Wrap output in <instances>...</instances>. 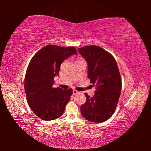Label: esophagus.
<instances>
[{
  "label": "esophagus",
  "instance_id": "34e87169",
  "mask_svg": "<svg viewBox=\"0 0 151 151\" xmlns=\"http://www.w3.org/2000/svg\"><path fill=\"white\" fill-rule=\"evenodd\" d=\"M78 93H79V91H78L77 90H76V89H73V95H76V94Z\"/></svg>",
  "mask_w": 151,
  "mask_h": 151
}]
</instances>
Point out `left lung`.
<instances>
[{"instance_id": "1", "label": "left lung", "mask_w": 151, "mask_h": 151, "mask_svg": "<svg viewBox=\"0 0 151 151\" xmlns=\"http://www.w3.org/2000/svg\"><path fill=\"white\" fill-rule=\"evenodd\" d=\"M88 63V78L96 86L93 97L85 93L86 102L81 107L82 116L93 123L110 119L116 109L121 91V78L114 57L96 45L78 48Z\"/></svg>"}]
</instances>
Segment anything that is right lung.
<instances>
[{
    "label": "right lung",
    "instance_id": "right-lung-1",
    "mask_svg": "<svg viewBox=\"0 0 151 151\" xmlns=\"http://www.w3.org/2000/svg\"><path fill=\"white\" fill-rule=\"evenodd\" d=\"M73 54L74 47L48 45L38 50L31 59L24 78L28 104L37 117L45 121L60 117L73 94V89L53 88L54 78L59 75L60 65Z\"/></svg>",
    "mask_w": 151,
    "mask_h": 151
}]
</instances>
